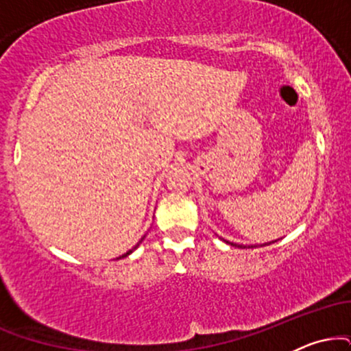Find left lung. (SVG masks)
Wrapping results in <instances>:
<instances>
[{
  "mask_svg": "<svg viewBox=\"0 0 351 351\" xmlns=\"http://www.w3.org/2000/svg\"><path fill=\"white\" fill-rule=\"evenodd\" d=\"M231 245H237V244H232V243H229ZM237 247H244V245H237Z\"/></svg>",
  "mask_w": 351,
  "mask_h": 351,
  "instance_id": "obj_1",
  "label": "left lung"
}]
</instances>
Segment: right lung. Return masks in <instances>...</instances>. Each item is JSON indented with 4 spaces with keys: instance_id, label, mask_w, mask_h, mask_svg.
<instances>
[{
    "instance_id": "obj_1",
    "label": "right lung",
    "mask_w": 351,
    "mask_h": 351,
    "mask_svg": "<svg viewBox=\"0 0 351 351\" xmlns=\"http://www.w3.org/2000/svg\"><path fill=\"white\" fill-rule=\"evenodd\" d=\"M142 241H143V239H142ZM142 241H138V243H136V245H135V247H134V249H136V247H138V245H140V243H142ZM134 249H132V251H134ZM132 251H128L127 254H123V256H122V257H125V256H128V254H130Z\"/></svg>"
}]
</instances>
